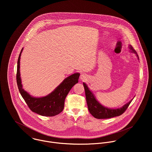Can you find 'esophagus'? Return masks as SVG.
I'll return each mask as SVG.
<instances>
[{
	"label": "esophagus",
	"mask_w": 152,
	"mask_h": 152,
	"mask_svg": "<svg viewBox=\"0 0 152 152\" xmlns=\"http://www.w3.org/2000/svg\"><path fill=\"white\" fill-rule=\"evenodd\" d=\"M80 79H81L82 80H85V79H86V76L83 74V75H82L80 76Z\"/></svg>",
	"instance_id": "34e87169"
}]
</instances>
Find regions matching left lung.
Listing matches in <instances>:
<instances>
[{"label":"left lung","mask_w":152,"mask_h":152,"mask_svg":"<svg viewBox=\"0 0 152 152\" xmlns=\"http://www.w3.org/2000/svg\"><path fill=\"white\" fill-rule=\"evenodd\" d=\"M129 48L131 50V52L136 54V55L138 56V58H139L137 52L135 50V49L131 45H129ZM83 85L85 88L86 100V103H87L88 110L90 114L94 117L98 119L110 118L121 115L125 112V111L127 110V108L129 106L130 103H131V102L133 100L132 99L131 100H130L128 103L125 104L123 106H122L120 108H117V109H111V108H108L102 105L96 100L94 95L90 90L86 84L83 82Z\"/></svg>","instance_id":"8db88e82"}]
</instances>
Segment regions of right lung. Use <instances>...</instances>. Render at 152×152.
I'll use <instances>...</instances> for the list:
<instances>
[{"label":"right lung","mask_w":152,"mask_h":152,"mask_svg":"<svg viewBox=\"0 0 152 152\" xmlns=\"http://www.w3.org/2000/svg\"><path fill=\"white\" fill-rule=\"evenodd\" d=\"M22 51L23 49H21L18 58L16 76L17 86L20 94L32 112L46 117H52L59 114L64 110L65 99L70 90L78 82L80 74L76 73L69 76L65 79L53 91L46 96L42 97H33L24 90L21 84L20 61Z\"/></svg>","instance_id":"add662e5"}]
</instances>
